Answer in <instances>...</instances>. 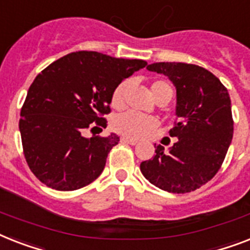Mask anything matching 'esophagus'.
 Returning <instances> with one entry per match:
<instances>
[{"mask_svg":"<svg viewBox=\"0 0 250 250\" xmlns=\"http://www.w3.org/2000/svg\"><path fill=\"white\" fill-rule=\"evenodd\" d=\"M122 143H125V144H129V145H136V144L139 143L137 140H133V139H129V137H122L121 139Z\"/></svg>","mask_w":250,"mask_h":250,"instance_id":"esophagus-1","label":"esophagus"}]
</instances>
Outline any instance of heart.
<instances>
[{
  "label": "heart",
  "mask_w": 250,
  "mask_h": 250,
  "mask_svg": "<svg viewBox=\"0 0 250 250\" xmlns=\"http://www.w3.org/2000/svg\"><path fill=\"white\" fill-rule=\"evenodd\" d=\"M129 82L123 81L115 87L113 93H111V106L115 109H121L125 106V92L128 90ZM171 90V87L168 86L166 82L157 81L151 83L150 91L155 100H158L166 91ZM111 127L115 132H118L121 135L131 137V139H141L146 136L149 132L155 129L158 127V121L154 117L150 115H143L133 111H127L117 115L113 119Z\"/></svg>",
  "instance_id": "obj_1"
}]
</instances>
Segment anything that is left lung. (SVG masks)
<instances>
[{"instance_id":"left-lung-1","label":"left lung","mask_w":250,"mask_h":250,"mask_svg":"<svg viewBox=\"0 0 250 250\" xmlns=\"http://www.w3.org/2000/svg\"><path fill=\"white\" fill-rule=\"evenodd\" d=\"M150 72L164 74L176 87L178 122L169 131L177 141L166 153L155 146L153 159L144 160V177L164 191H194L221 168L232 141L230 95L214 74L194 64L154 62Z\"/></svg>"}]
</instances>
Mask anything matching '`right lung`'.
<instances>
[{"mask_svg": "<svg viewBox=\"0 0 250 250\" xmlns=\"http://www.w3.org/2000/svg\"><path fill=\"white\" fill-rule=\"evenodd\" d=\"M139 59L95 51L62 56L36 77L20 111L19 129L30 171L48 188L73 191L104 171L119 137L83 136L90 125L106 127L111 93L123 79L145 68Z\"/></svg>", "mask_w": 250, "mask_h": 250, "instance_id": "1", "label": "right lung"}]
</instances>
